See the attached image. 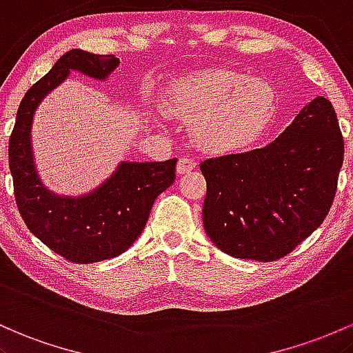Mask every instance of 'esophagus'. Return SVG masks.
I'll return each mask as SVG.
<instances>
[{"mask_svg":"<svg viewBox=\"0 0 353 353\" xmlns=\"http://www.w3.org/2000/svg\"><path fill=\"white\" fill-rule=\"evenodd\" d=\"M195 166H196V161L193 160V158L181 157L180 160H178V163H176V173H178V175H185V173L195 170Z\"/></svg>","mask_w":353,"mask_h":353,"instance_id":"esophagus-1","label":"esophagus"}]
</instances>
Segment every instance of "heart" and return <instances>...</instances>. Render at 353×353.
I'll return each instance as SVG.
<instances>
[{
    "label": "heart",
    "mask_w": 353,
    "mask_h": 353,
    "mask_svg": "<svg viewBox=\"0 0 353 353\" xmlns=\"http://www.w3.org/2000/svg\"><path fill=\"white\" fill-rule=\"evenodd\" d=\"M166 108L192 123L200 148L232 152L267 128L275 112V91L262 78L213 70L175 83L166 94Z\"/></svg>",
    "instance_id": "b5f03b06"
}]
</instances>
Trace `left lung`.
Instances as JSON below:
<instances>
[{
  "mask_svg": "<svg viewBox=\"0 0 353 353\" xmlns=\"http://www.w3.org/2000/svg\"><path fill=\"white\" fill-rule=\"evenodd\" d=\"M342 163L335 110L319 97L270 145L201 161L205 232L235 259H282L325 220Z\"/></svg>",
  "mask_w": 353,
  "mask_h": 353,
  "instance_id": "obj_1",
  "label": "left lung"
}]
</instances>
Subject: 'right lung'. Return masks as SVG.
Instances as JSON below:
<instances>
[{
  "instance_id": "obj_1",
  "label": "right lung",
  "mask_w": 353,
  "mask_h": 353,
  "mask_svg": "<svg viewBox=\"0 0 353 353\" xmlns=\"http://www.w3.org/2000/svg\"><path fill=\"white\" fill-rule=\"evenodd\" d=\"M114 54L70 50L19 103L8 161L14 198L30 232L73 263H94L128 250L143 232L153 201L175 181L176 158L157 163L125 161L100 188L81 198L57 196L39 181L31 153L33 113L46 93L78 70L103 80L118 66Z\"/></svg>"
}]
</instances>
